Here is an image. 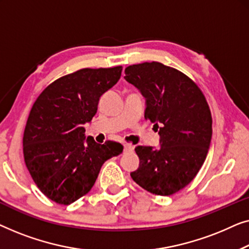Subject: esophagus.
<instances>
[{"mask_svg": "<svg viewBox=\"0 0 249 249\" xmlns=\"http://www.w3.org/2000/svg\"><path fill=\"white\" fill-rule=\"evenodd\" d=\"M132 150H133V145L132 144H127V143H126V144H124V151L125 152L132 151Z\"/></svg>", "mask_w": 249, "mask_h": 249, "instance_id": "34e87169", "label": "esophagus"}]
</instances>
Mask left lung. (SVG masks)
<instances>
[{
    "instance_id": "8db88e82",
    "label": "left lung",
    "mask_w": 249,
    "mask_h": 249,
    "mask_svg": "<svg viewBox=\"0 0 249 249\" xmlns=\"http://www.w3.org/2000/svg\"><path fill=\"white\" fill-rule=\"evenodd\" d=\"M125 80L145 98L144 118L160 135V146L138 145L140 164L131 177L150 193L168 196L194 179L208 155L212 116L204 94L183 72L159 62L125 69Z\"/></svg>"
}]
</instances>
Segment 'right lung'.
I'll use <instances>...</instances> for the list:
<instances>
[{
  "label": "right lung",
  "instance_id": "1",
  "mask_svg": "<svg viewBox=\"0 0 249 249\" xmlns=\"http://www.w3.org/2000/svg\"><path fill=\"white\" fill-rule=\"evenodd\" d=\"M122 69L88 68L62 76L31 107L23 133L24 162L41 193L58 204L69 205L88 193L105 161L123 152L121 143L86 139L83 127Z\"/></svg>",
  "mask_w": 249,
  "mask_h": 249
}]
</instances>
